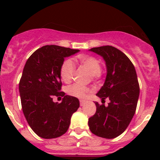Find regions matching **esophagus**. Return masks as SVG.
I'll list each match as a JSON object with an SVG mask.
<instances>
[{"mask_svg": "<svg viewBox=\"0 0 160 160\" xmlns=\"http://www.w3.org/2000/svg\"><path fill=\"white\" fill-rule=\"evenodd\" d=\"M79 102H80V106H81V107H82V106H84L85 103H86V101H85V100H80V101H79Z\"/></svg>", "mask_w": 160, "mask_h": 160, "instance_id": "obj_1", "label": "esophagus"}]
</instances>
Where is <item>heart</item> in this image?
<instances>
[{"label":"heart","mask_w":160,"mask_h":160,"mask_svg":"<svg viewBox=\"0 0 160 160\" xmlns=\"http://www.w3.org/2000/svg\"><path fill=\"white\" fill-rule=\"evenodd\" d=\"M77 58L80 63L90 72V76L93 79H98L101 77V62L98 59L93 56L85 55H79ZM74 70L75 66L73 61L70 59L65 61L60 68V76L62 80L66 83L70 82L73 78ZM89 91V88L79 84H73L67 87L68 94L78 98L86 97Z\"/></svg>","instance_id":"b5f03b06"}]
</instances>
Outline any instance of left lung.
I'll list each match as a JSON object with an SVG mask.
<instances>
[{"instance_id":"obj_1","label":"left lung","mask_w":160,"mask_h":160,"mask_svg":"<svg viewBox=\"0 0 160 160\" xmlns=\"http://www.w3.org/2000/svg\"><path fill=\"white\" fill-rule=\"evenodd\" d=\"M103 58L107 66L105 82L96 95L110 102H95L96 112L89 118L90 131L98 137L114 138L124 132L136 110L139 85L135 66L128 56L111 46L89 49Z\"/></svg>"}]
</instances>
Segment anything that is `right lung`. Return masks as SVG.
Returning a JSON list of instances; mask_svg holds the SVG:
<instances>
[{
  "mask_svg": "<svg viewBox=\"0 0 160 160\" xmlns=\"http://www.w3.org/2000/svg\"><path fill=\"white\" fill-rule=\"evenodd\" d=\"M79 49L50 45L37 49L28 58L19 82L22 111L29 127L38 136L54 138L64 135L79 100L61 91L60 68L66 58ZM54 96L63 97L54 103Z\"/></svg>",
  "mask_w": 160,
  "mask_h": 160,
  "instance_id": "add662e5",
  "label": "right lung"
}]
</instances>
